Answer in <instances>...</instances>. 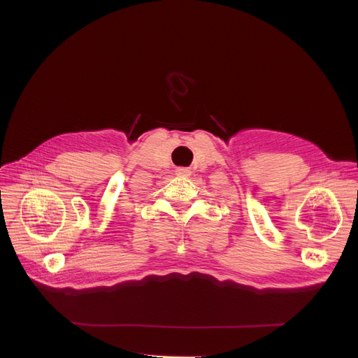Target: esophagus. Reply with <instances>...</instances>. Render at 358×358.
Segmentation results:
<instances>
[{"label":"esophagus","instance_id":"1","mask_svg":"<svg viewBox=\"0 0 358 358\" xmlns=\"http://www.w3.org/2000/svg\"><path fill=\"white\" fill-rule=\"evenodd\" d=\"M175 175H177V177H189L191 171L186 169V167H178V169H175Z\"/></svg>","mask_w":358,"mask_h":358}]
</instances>
